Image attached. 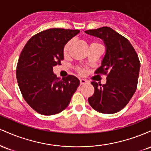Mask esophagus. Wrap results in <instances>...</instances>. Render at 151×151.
I'll return each instance as SVG.
<instances>
[{
	"label": "esophagus",
	"instance_id": "obj_1",
	"mask_svg": "<svg viewBox=\"0 0 151 151\" xmlns=\"http://www.w3.org/2000/svg\"><path fill=\"white\" fill-rule=\"evenodd\" d=\"M79 81H80V84H81V85H84V84H86V81L85 80V79H81Z\"/></svg>",
	"mask_w": 151,
	"mask_h": 151
}]
</instances>
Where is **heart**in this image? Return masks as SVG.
<instances>
[{
    "label": "heart",
    "mask_w": 151,
    "mask_h": 151,
    "mask_svg": "<svg viewBox=\"0 0 151 151\" xmlns=\"http://www.w3.org/2000/svg\"><path fill=\"white\" fill-rule=\"evenodd\" d=\"M72 40H70L68 42H67V44L65 45V47H64L63 53L65 55H67V54H68L70 47H71V45H72ZM99 45V44H98V43H96V42H93V43H91V45ZM77 71H78V72L81 74H84V70H83L82 68H80V67H78Z\"/></svg>",
    "instance_id": "1"
}]
</instances>
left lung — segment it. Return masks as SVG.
Wrapping results in <instances>:
<instances>
[{"mask_svg": "<svg viewBox=\"0 0 151 151\" xmlns=\"http://www.w3.org/2000/svg\"><path fill=\"white\" fill-rule=\"evenodd\" d=\"M85 32L101 38L106 48L101 67L95 71L107 76L106 83L92 81L94 93L88 101L100 113H116L128 104L136 90L141 66L138 56L129 41L111 27Z\"/></svg>", "mask_w": 151, "mask_h": 151, "instance_id": "left-lung-1", "label": "left lung"}]
</instances>
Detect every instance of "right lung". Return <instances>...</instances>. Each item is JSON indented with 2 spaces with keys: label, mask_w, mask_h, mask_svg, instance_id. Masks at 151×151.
I'll return each instance as SVG.
<instances>
[{
  "label": "right lung",
  "mask_w": 151,
  "mask_h": 151,
  "mask_svg": "<svg viewBox=\"0 0 151 151\" xmlns=\"http://www.w3.org/2000/svg\"><path fill=\"white\" fill-rule=\"evenodd\" d=\"M79 30L51 28L35 35L27 41L19 58L16 77L25 101L37 113L57 114L68 106L79 85L73 75L57 77L53 67L61 65L66 43Z\"/></svg>",
  "instance_id": "add662e5"
}]
</instances>
